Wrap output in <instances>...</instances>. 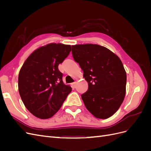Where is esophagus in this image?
I'll list each match as a JSON object with an SVG mask.
<instances>
[{"mask_svg":"<svg viewBox=\"0 0 151 151\" xmlns=\"http://www.w3.org/2000/svg\"><path fill=\"white\" fill-rule=\"evenodd\" d=\"M71 85H72V86L73 87V88H76V82H74V83H72Z\"/></svg>","mask_w":151,"mask_h":151,"instance_id":"1","label":"esophagus"}]
</instances>
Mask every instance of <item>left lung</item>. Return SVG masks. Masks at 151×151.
<instances>
[{
	"instance_id": "obj_1",
	"label": "left lung",
	"mask_w": 151,
	"mask_h": 151,
	"mask_svg": "<svg viewBox=\"0 0 151 151\" xmlns=\"http://www.w3.org/2000/svg\"><path fill=\"white\" fill-rule=\"evenodd\" d=\"M74 60L79 63L88 90L81 95L86 108L96 118L106 119L115 114L126 93L127 74L116 54L96 44L72 46Z\"/></svg>"
}]
</instances>
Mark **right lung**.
I'll return each mask as SVG.
<instances>
[{
  "label": "right lung",
  "mask_w": 151,
  "mask_h": 151,
  "mask_svg": "<svg viewBox=\"0 0 151 151\" xmlns=\"http://www.w3.org/2000/svg\"><path fill=\"white\" fill-rule=\"evenodd\" d=\"M70 51L69 45L47 44L35 50L21 68L18 76L20 96L36 117L53 116L71 92V87L63 83L58 68Z\"/></svg>",
  "instance_id": "add662e5"
}]
</instances>
